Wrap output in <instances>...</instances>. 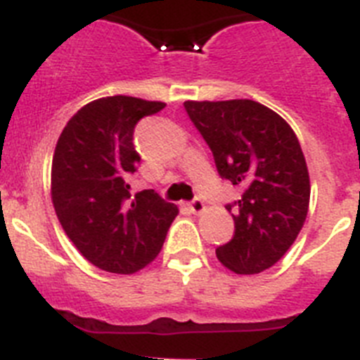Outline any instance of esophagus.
<instances>
[{
  "mask_svg": "<svg viewBox=\"0 0 360 360\" xmlns=\"http://www.w3.org/2000/svg\"><path fill=\"white\" fill-rule=\"evenodd\" d=\"M189 211L195 214H200L205 211V204L200 200V198H195L193 202H189Z\"/></svg>",
  "mask_w": 360,
  "mask_h": 360,
  "instance_id": "obj_1",
  "label": "esophagus"
}]
</instances>
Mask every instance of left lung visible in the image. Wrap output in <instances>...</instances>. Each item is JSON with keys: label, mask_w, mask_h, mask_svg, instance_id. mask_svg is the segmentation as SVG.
<instances>
[{"label": "left lung", "mask_w": 360, "mask_h": 360, "mask_svg": "<svg viewBox=\"0 0 360 360\" xmlns=\"http://www.w3.org/2000/svg\"><path fill=\"white\" fill-rule=\"evenodd\" d=\"M187 115L213 153L218 174L242 189L226 205L235 235L217 248L238 275L269 269L299 236L309 207V173L299 138L275 110L253 100L186 101Z\"/></svg>", "instance_id": "left-lung-1"}]
</instances>
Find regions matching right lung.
I'll return each instance as SVG.
<instances>
[{"label":"right lung","instance_id":"obj_1","mask_svg":"<svg viewBox=\"0 0 360 360\" xmlns=\"http://www.w3.org/2000/svg\"><path fill=\"white\" fill-rule=\"evenodd\" d=\"M164 107L133 96L100 98L82 107L58 138L52 204L76 250L103 271L131 275L146 268L178 214L153 189L133 198L129 186L140 164L134 125Z\"/></svg>","mask_w":360,"mask_h":360}]
</instances>
